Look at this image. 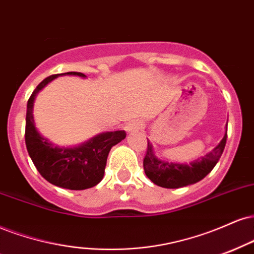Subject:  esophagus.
<instances>
[{
    "mask_svg": "<svg viewBox=\"0 0 254 254\" xmlns=\"http://www.w3.org/2000/svg\"><path fill=\"white\" fill-rule=\"evenodd\" d=\"M140 129H142V123H140L139 121H132L125 125V130H127V132H131V131H138Z\"/></svg>",
    "mask_w": 254,
    "mask_h": 254,
    "instance_id": "1",
    "label": "esophagus"
}]
</instances>
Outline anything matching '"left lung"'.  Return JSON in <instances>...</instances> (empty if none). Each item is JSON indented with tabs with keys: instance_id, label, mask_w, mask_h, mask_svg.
Wrapping results in <instances>:
<instances>
[{
	"instance_id": "1",
	"label": "left lung",
	"mask_w": 254,
	"mask_h": 254,
	"mask_svg": "<svg viewBox=\"0 0 254 254\" xmlns=\"http://www.w3.org/2000/svg\"><path fill=\"white\" fill-rule=\"evenodd\" d=\"M226 139H227V129H226L224 138L214 150L210 151L201 160L195 161L190 164H179L158 160L154 155L152 145L148 140L145 156L143 160L145 175L155 185L163 188H180L196 183L208 175L218 163L224 152Z\"/></svg>"
}]
</instances>
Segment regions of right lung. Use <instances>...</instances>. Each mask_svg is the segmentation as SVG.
<instances>
[{
	"label": "right lung",
	"mask_w": 254,
	"mask_h": 254,
	"mask_svg": "<svg viewBox=\"0 0 254 254\" xmlns=\"http://www.w3.org/2000/svg\"><path fill=\"white\" fill-rule=\"evenodd\" d=\"M64 74L86 77L80 72H67L50 75L40 82L27 103L24 140L33 163L45 180L58 187L82 190L102 181L110 150L124 139L127 133L124 130L102 133L78 148H59L40 135L33 119L35 96L48 82Z\"/></svg>",
	"instance_id": "add662e5"
}]
</instances>
